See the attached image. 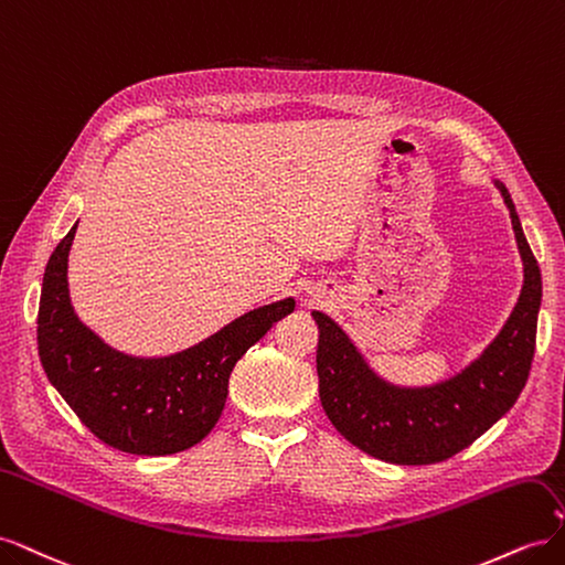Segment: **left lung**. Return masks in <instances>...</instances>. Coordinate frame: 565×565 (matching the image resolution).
<instances>
[{
	"instance_id": "obj_1",
	"label": "left lung",
	"mask_w": 565,
	"mask_h": 565,
	"mask_svg": "<svg viewBox=\"0 0 565 565\" xmlns=\"http://www.w3.org/2000/svg\"><path fill=\"white\" fill-rule=\"evenodd\" d=\"M507 202L523 259L519 303L492 344L455 377L419 388L393 386L374 374L339 324L320 311L318 380L320 403L334 429L363 452L391 465H434L486 434L523 391L535 355L542 276L514 202Z\"/></svg>"
}]
</instances>
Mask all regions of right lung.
<instances>
[{
    "mask_svg": "<svg viewBox=\"0 0 565 565\" xmlns=\"http://www.w3.org/2000/svg\"><path fill=\"white\" fill-rule=\"evenodd\" d=\"M77 226L44 270L38 347L49 382L106 446L162 457L193 448L224 413L235 363L287 313L295 299L262 306L200 344L164 358H134L104 344L73 311L67 252Z\"/></svg>",
    "mask_w": 565,
    "mask_h": 565,
    "instance_id": "add662e5",
    "label": "right lung"
}]
</instances>
